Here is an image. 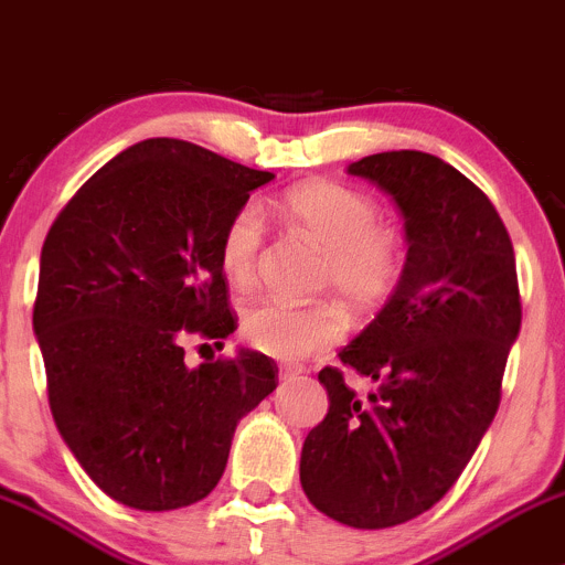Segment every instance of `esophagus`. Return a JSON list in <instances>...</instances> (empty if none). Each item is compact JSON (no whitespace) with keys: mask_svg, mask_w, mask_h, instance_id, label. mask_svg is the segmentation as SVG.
Segmentation results:
<instances>
[{"mask_svg":"<svg viewBox=\"0 0 565 565\" xmlns=\"http://www.w3.org/2000/svg\"><path fill=\"white\" fill-rule=\"evenodd\" d=\"M300 366H295V364H284L281 370H278V375H281V381H292V377H298L300 375Z\"/></svg>","mask_w":565,"mask_h":565,"instance_id":"34e87169","label":"esophagus"}]
</instances>
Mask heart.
Listing matches in <instances>:
<instances>
[{
	"instance_id": "heart-1",
	"label": "heart",
	"mask_w": 565,
	"mask_h": 565,
	"mask_svg": "<svg viewBox=\"0 0 565 565\" xmlns=\"http://www.w3.org/2000/svg\"><path fill=\"white\" fill-rule=\"evenodd\" d=\"M295 228L326 248L320 284L355 309H375L388 298L403 273V239L383 226L377 206L361 190L337 182H309L295 188L284 201ZM265 221L256 204H243L221 234V267L237 287H248L259 270ZM243 333L256 350L273 359L298 361L317 353L342 333V311L328 300L287 303L262 298L243 315Z\"/></svg>"
}]
</instances>
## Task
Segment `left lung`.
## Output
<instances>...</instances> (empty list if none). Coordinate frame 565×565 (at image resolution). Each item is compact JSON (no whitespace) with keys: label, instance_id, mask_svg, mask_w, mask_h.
<instances>
[{"label":"left lung","instance_id":"obj_1","mask_svg":"<svg viewBox=\"0 0 565 565\" xmlns=\"http://www.w3.org/2000/svg\"><path fill=\"white\" fill-rule=\"evenodd\" d=\"M392 195L405 221L403 276L339 359L377 383L359 397L320 370L326 419L300 452L317 511L383 530L430 511L461 478L500 405L522 328L516 256L494 204L425 151H383L348 166Z\"/></svg>","mask_w":565,"mask_h":565}]
</instances>
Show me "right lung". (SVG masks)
Returning a JSON list of instances; mask_svg holds the SVG:
<instances>
[{
    "label": "right lung",
    "instance_id": "add662e5",
    "mask_svg": "<svg viewBox=\"0 0 565 565\" xmlns=\"http://www.w3.org/2000/svg\"><path fill=\"white\" fill-rule=\"evenodd\" d=\"M270 179L151 137L93 173L49 228L32 311L49 405L87 478L120 505L204 500L237 422L278 386L265 353L188 366L182 348L237 328L221 234Z\"/></svg>",
    "mask_w": 565,
    "mask_h": 565
}]
</instances>
